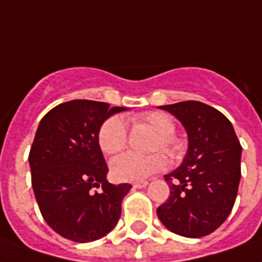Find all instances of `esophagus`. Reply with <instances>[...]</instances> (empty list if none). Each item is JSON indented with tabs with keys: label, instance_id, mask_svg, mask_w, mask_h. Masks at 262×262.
I'll list each match as a JSON object with an SVG mask.
<instances>
[{
	"label": "esophagus",
	"instance_id": "34e87169",
	"mask_svg": "<svg viewBox=\"0 0 262 262\" xmlns=\"http://www.w3.org/2000/svg\"><path fill=\"white\" fill-rule=\"evenodd\" d=\"M147 186V182L146 180H143V182H137V183H134V187L135 188H143Z\"/></svg>",
	"mask_w": 262,
	"mask_h": 262
}]
</instances>
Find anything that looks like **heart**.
I'll use <instances>...</instances> for the list:
<instances>
[{
    "mask_svg": "<svg viewBox=\"0 0 262 262\" xmlns=\"http://www.w3.org/2000/svg\"><path fill=\"white\" fill-rule=\"evenodd\" d=\"M133 124L147 125L157 138L154 139L151 151H163L175 161L184 153V143L175 135L176 124L169 115L164 112H147L133 119ZM98 146L103 154L113 156L127 146V125L119 116H111L103 121L98 131ZM167 160L161 153L150 156H137L134 153L121 154L112 160L111 173L119 182H143L149 176L163 171Z\"/></svg>",
    "mask_w": 262,
    "mask_h": 262,
    "instance_id": "obj_1",
    "label": "heart"
}]
</instances>
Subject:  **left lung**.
<instances>
[{
	"mask_svg": "<svg viewBox=\"0 0 262 262\" xmlns=\"http://www.w3.org/2000/svg\"><path fill=\"white\" fill-rule=\"evenodd\" d=\"M183 124L187 154L165 175L169 198L157 209L160 222L186 238L212 234L234 208L241 180L242 146L231 121L200 101L159 106Z\"/></svg>",
	"mask_w": 262,
	"mask_h": 262,
	"instance_id": "obj_1",
	"label": "left lung"
}]
</instances>
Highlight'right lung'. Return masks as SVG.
I'll list each match as a JSON object with an SVG mask.
<instances>
[{
    "instance_id": "1",
    "label": "right lung",
    "mask_w": 262,
    "mask_h": 262,
    "mask_svg": "<svg viewBox=\"0 0 262 262\" xmlns=\"http://www.w3.org/2000/svg\"><path fill=\"white\" fill-rule=\"evenodd\" d=\"M127 108L74 99L40 120L28 161L36 202L48 226L74 242H93L111 232L131 184H111L98 146L99 127ZM101 187L97 193L94 188Z\"/></svg>"
}]
</instances>
